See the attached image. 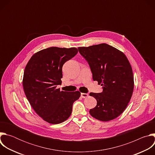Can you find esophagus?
Masks as SVG:
<instances>
[{"instance_id":"34e87169","label":"esophagus","mask_w":155,"mask_h":155,"mask_svg":"<svg viewBox=\"0 0 155 155\" xmlns=\"http://www.w3.org/2000/svg\"><path fill=\"white\" fill-rule=\"evenodd\" d=\"M88 96V94L87 93H81V97L82 98H85Z\"/></svg>"}]
</instances>
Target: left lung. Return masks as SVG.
<instances>
[{"label": "left lung", "instance_id": "left-lung-1", "mask_svg": "<svg viewBox=\"0 0 155 155\" xmlns=\"http://www.w3.org/2000/svg\"><path fill=\"white\" fill-rule=\"evenodd\" d=\"M78 49L90 65L93 80L103 88L101 93L90 94L97 101L90 115L102 121L117 118L126 109L134 90L133 73L127 57L106 43Z\"/></svg>", "mask_w": 155, "mask_h": 155}]
</instances>
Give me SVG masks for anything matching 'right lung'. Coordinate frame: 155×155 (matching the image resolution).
I'll return each mask as SVG.
<instances>
[{
    "label": "right lung",
    "instance_id": "1",
    "mask_svg": "<svg viewBox=\"0 0 155 155\" xmlns=\"http://www.w3.org/2000/svg\"><path fill=\"white\" fill-rule=\"evenodd\" d=\"M78 53L76 48L50 47L35 53L24 72L23 85L28 100L34 111L45 121L56 124L71 116L78 91H61L62 65Z\"/></svg>",
    "mask_w": 155,
    "mask_h": 155
}]
</instances>
